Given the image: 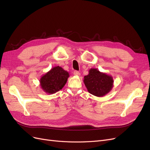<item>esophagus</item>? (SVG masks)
I'll return each instance as SVG.
<instances>
[{
  "mask_svg": "<svg viewBox=\"0 0 150 150\" xmlns=\"http://www.w3.org/2000/svg\"><path fill=\"white\" fill-rule=\"evenodd\" d=\"M74 74L75 76H80V72L78 71H74Z\"/></svg>",
  "mask_w": 150,
  "mask_h": 150,
  "instance_id": "obj_1",
  "label": "esophagus"
}]
</instances>
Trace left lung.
<instances>
[{
	"mask_svg": "<svg viewBox=\"0 0 150 150\" xmlns=\"http://www.w3.org/2000/svg\"><path fill=\"white\" fill-rule=\"evenodd\" d=\"M83 82L90 94L97 97H103L111 91L114 81L111 76L91 68L89 74L84 77Z\"/></svg>",
	"mask_w": 150,
	"mask_h": 150,
	"instance_id": "obj_1",
	"label": "left lung"
}]
</instances>
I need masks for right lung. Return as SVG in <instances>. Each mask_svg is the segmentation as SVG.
<instances>
[{
    "mask_svg": "<svg viewBox=\"0 0 150 150\" xmlns=\"http://www.w3.org/2000/svg\"><path fill=\"white\" fill-rule=\"evenodd\" d=\"M69 77V72L61 67H54L41 76L39 80L40 88L46 93L54 94L62 89Z\"/></svg>",
    "mask_w": 150,
    "mask_h": 150,
    "instance_id": "right-lung-1",
    "label": "right lung"
}]
</instances>
